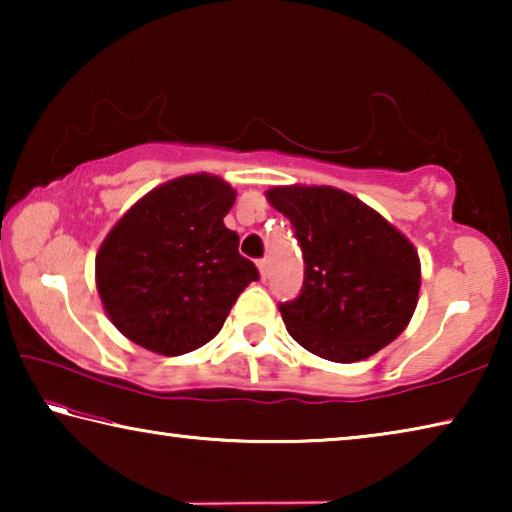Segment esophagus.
<instances>
[{"instance_id": "obj_1", "label": "esophagus", "mask_w": 512, "mask_h": 512, "mask_svg": "<svg viewBox=\"0 0 512 512\" xmlns=\"http://www.w3.org/2000/svg\"><path fill=\"white\" fill-rule=\"evenodd\" d=\"M257 268H259V277H262V280H266V277H268V259H259Z\"/></svg>"}]
</instances>
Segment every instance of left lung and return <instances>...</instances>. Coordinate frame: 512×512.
I'll return each mask as SVG.
<instances>
[{
	"instance_id": "left-lung-1",
	"label": "left lung",
	"mask_w": 512,
	"mask_h": 512,
	"mask_svg": "<svg viewBox=\"0 0 512 512\" xmlns=\"http://www.w3.org/2000/svg\"><path fill=\"white\" fill-rule=\"evenodd\" d=\"M305 257L300 296L280 305L289 334L316 357L354 363L400 336L418 307V250L357 196L327 185L271 187Z\"/></svg>"
}]
</instances>
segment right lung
<instances>
[{"label": "right lung", "instance_id": "add662e5", "mask_svg": "<svg viewBox=\"0 0 512 512\" xmlns=\"http://www.w3.org/2000/svg\"><path fill=\"white\" fill-rule=\"evenodd\" d=\"M237 192L212 173L144 194L99 246L97 291L121 334L164 357L212 341L259 273L223 216Z\"/></svg>", "mask_w": 512, "mask_h": 512}]
</instances>
